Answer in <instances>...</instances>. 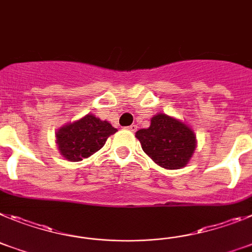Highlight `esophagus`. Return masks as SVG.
Wrapping results in <instances>:
<instances>
[{"mask_svg":"<svg viewBox=\"0 0 252 252\" xmlns=\"http://www.w3.org/2000/svg\"><path fill=\"white\" fill-rule=\"evenodd\" d=\"M137 128H138V126H137V124H132L130 126H128L129 130H132V132H135V130H137Z\"/></svg>","mask_w":252,"mask_h":252,"instance_id":"obj_1","label":"esophagus"}]
</instances>
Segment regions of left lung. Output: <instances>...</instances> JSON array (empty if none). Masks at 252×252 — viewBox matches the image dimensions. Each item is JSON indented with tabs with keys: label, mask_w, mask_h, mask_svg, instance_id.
<instances>
[{
	"label": "left lung",
	"mask_w": 252,
	"mask_h": 252,
	"mask_svg": "<svg viewBox=\"0 0 252 252\" xmlns=\"http://www.w3.org/2000/svg\"><path fill=\"white\" fill-rule=\"evenodd\" d=\"M135 137L153 162L167 170L185 167L196 148L191 126L163 113L153 115L150 126L137 130Z\"/></svg>",
	"instance_id": "left-lung-1"
}]
</instances>
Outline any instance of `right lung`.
<instances>
[{
    "instance_id": "right-lung-1",
    "label": "right lung",
    "mask_w": 252,
    "mask_h": 252,
    "mask_svg": "<svg viewBox=\"0 0 252 252\" xmlns=\"http://www.w3.org/2000/svg\"><path fill=\"white\" fill-rule=\"evenodd\" d=\"M117 130L108 120L90 113L61 126L56 132V143L64 159L77 162L101 150L106 139Z\"/></svg>"
}]
</instances>
